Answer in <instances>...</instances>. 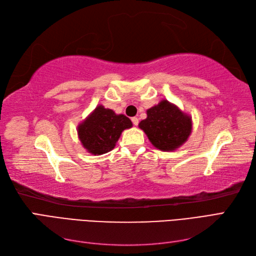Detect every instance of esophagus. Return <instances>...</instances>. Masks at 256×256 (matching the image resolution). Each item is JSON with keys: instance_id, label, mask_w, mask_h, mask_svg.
I'll return each mask as SVG.
<instances>
[{"instance_id": "34e87169", "label": "esophagus", "mask_w": 256, "mask_h": 256, "mask_svg": "<svg viewBox=\"0 0 256 256\" xmlns=\"http://www.w3.org/2000/svg\"><path fill=\"white\" fill-rule=\"evenodd\" d=\"M131 122H134V126H138V118H131Z\"/></svg>"}]
</instances>
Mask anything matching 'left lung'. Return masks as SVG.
<instances>
[{
	"mask_svg": "<svg viewBox=\"0 0 256 256\" xmlns=\"http://www.w3.org/2000/svg\"><path fill=\"white\" fill-rule=\"evenodd\" d=\"M147 118L138 122L154 147L174 152L182 147L192 132V118L175 104L162 99L146 111Z\"/></svg>",
	"mask_w": 256,
	"mask_h": 256,
	"instance_id": "left-lung-1",
	"label": "left lung"
}]
</instances>
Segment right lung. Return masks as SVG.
I'll list each match as a JSON object with an SVG mask.
<instances>
[{
  "instance_id": "obj_1",
  "label": "right lung",
  "mask_w": 256,
  "mask_h": 256,
  "mask_svg": "<svg viewBox=\"0 0 256 256\" xmlns=\"http://www.w3.org/2000/svg\"><path fill=\"white\" fill-rule=\"evenodd\" d=\"M131 127L132 122L127 116L98 104L79 122L76 132L83 148L94 156H100L111 152L122 131Z\"/></svg>"
}]
</instances>
